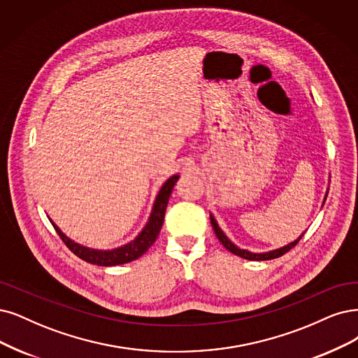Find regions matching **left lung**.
<instances>
[{"label":"left lung","instance_id":"obj_1","mask_svg":"<svg viewBox=\"0 0 358 358\" xmlns=\"http://www.w3.org/2000/svg\"><path fill=\"white\" fill-rule=\"evenodd\" d=\"M327 196V194H326ZM210 224H213V229L215 231V236L218 237V241L222 243V246L226 248L227 250H230L231 254L237 255V257H242L245 259H249V261H267V259H274V258H279L282 257L283 254H286L287 250H290L292 248L296 246V243L301 241V237L303 236H299V239H296L295 242L289 243L280 249H275V250H270V252H264V254H254V252H249V250H245V249H241L237 248L234 243H231V241L229 239V237L222 233V230L218 227V224L215 221V218L210 215Z\"/></svg>","mask_w":358,"mask_h":358}]
</instances>
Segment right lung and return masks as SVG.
Wrapping results in <instances>:
<instances>
[{"label":"right lung","instance_id":"1","mask_svg":"<svg viewBox=\"0 0 358 358\" xmlns=\"http://www.w3.org/2000/svg\"><path fill=\"white\" fill-rule=\"evenodd\" d=\"M177 180H178V176H172L168 181H165L162 189L159 190V194L156 196V201H155V205L152 209L149 222L145 224V227L143 229V231L136 237L134 241L121 246V248H116L112 250H97V249L85 248L83 245L75 243L73 241L69 239V237H66L55 222H52V226H55L63 243L68 246L76 257H79L90 264H96V266H103V267H110V266H119V264L131 262V261L140 258L145 252V250H148L155 243L159 231H161V229H162L166 205H168L171 192H172V189H174Z\"/></svg>","mask_w":358,"mask_h":358}]
</instances>
